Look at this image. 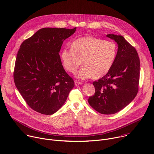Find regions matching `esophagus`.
Returning <instances> with one entry per match:
<instances>
[{
  "mask_svg": "<svg viewBox=\"0 0 154 154\" xmlns=\"http://www.w3.org/2000/svg\"><path fill=\"white\" fill-rule=\"evenodd\" d=\"M82 84V82H78V81H75V86H79V85H80Z\"/></svg>",
  "mask_w": 154,
  "mask_h": 154,
  "instance_id": "esophagus-1",
  "label": "esophagus"
}]
</instances>
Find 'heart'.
<instances>
[{
    "label": "heart",
    "mask_w": 154,
    "mask_h": 154,
    "mask_svg": "<svg viewBox=\"0 0 154 154\" xmlns=\"http://www.w3.org/2000/svg\"><path fill=\"white\" fill-rule=\"evenodd\" d=\"M117 45L112 41L104 40L91 36L75 39L71 48H64L61 54L64 68L74 73L77 77L86 79L93 75L99 78L106 75L112 66L117 57Z\"/></svg>",
    "instance_id": "obj_1"
}]
</instances>
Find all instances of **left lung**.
Returning a JSON list of instances; mask_svg holds the SVG:
<instances>
[{"mask_svg":"<svg viewBox=\"0 0 154 154\" xmlns=\"http://www.w3.org/2000/svg\"><path fill=\"white\" fill-rule=\"evenodd\" d=\"M118 44L116 59L109 71L93 82L95 93L90 105L102 114H114L133 100L139 90L140 60L135 48L120 35L107 34Z\"/></svg>","mask_w":154,"mask_h":154,"instance_id":"obj_1","label":"left lung"}]
</instances>
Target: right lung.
Instances as JSON below:
<instances>
[{
	"mask_svg": "<svg viewBox=\"0 0 154 154\" xmlns=\"http://www.w3.org/2000/svg\"><path fill=\"white\" fill-rule=\"evenodd\" d=\"M74 29L45 27L23 42L13 72L15 85L26 104L38 113L58 111L74 87L61 63L59 52Z\"/></svg>",
	"mask_w": 154,
	"mask_h": 154,
	"instance_id": "add662e5",
	"label": "right lung"
}]
</instances>
